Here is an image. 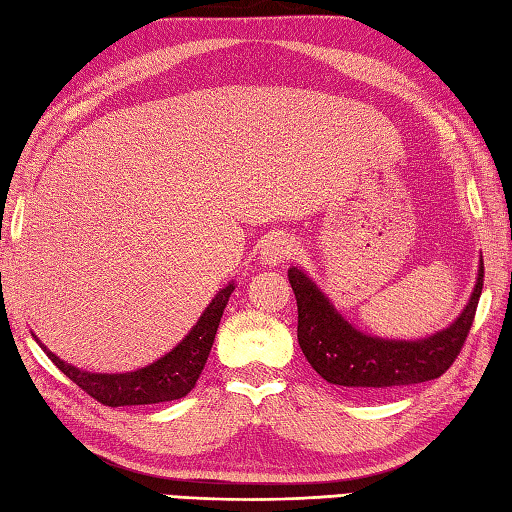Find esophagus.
<instances>
[{"label": "esophagus", "mask_w": 512, "mask_h": 512, "mask_svg": "<svg viewBox=\"0 0 512 512\" xmlns=\"http://www.w3.org/2000/svg\"><path fill=\"white\" fill-rule=\"evenodd\" d=\"M292 254H294V240L285 234H272L263 243V249H260V258H263L267 265L287 263Z\"/></svg>", "instance_id": "esophagus-1"}]
</instances>
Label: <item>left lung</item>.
I'll return each mask as SVG.
<instances>
[{
  "instance_id": "left-lung-1",
  "label": "left lung",
  "mask_w": 512,
  "mask_h": 512,
  "mask_svg": "<svg viewBox=\"0 0 512 512\" xmlns=\"http://www.w3.org/2000/svg\"><path fill=\"white\" fill-rule=\"evenodd\" d=\"M287 278L298 305V345L327 383L354 390L401 388L439 379L455 363L475 321L484 260L466 310L448 330L423 341H383L354 330L301 269L292 267Z\"/></svg>"
}]
</instances>
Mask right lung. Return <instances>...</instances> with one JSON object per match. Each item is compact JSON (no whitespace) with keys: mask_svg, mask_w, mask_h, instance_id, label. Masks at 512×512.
<instances>
[{"mask_svg":"<svg viewBox=\"0 0 512 512\" xmlns=\"http://www.w3.org/2000/svg\"><path fill=\"white\" fill-rule=\"evenodd\" d=\"M231 292H234V285L220 289L218 296L209 303L205 314H202L198 318V323L191 327L185 341L178 343L169 354L162 356L156 363H151L147 368L136 372L91 374L60 361L53 352H48L42 343L40 345L44 347L46 356L57 365V368L69 376L75 385H80L89 397L104 403V406H147V403L176 401L191 392L202 368H205Z\"/></svg>","mask_w":512,"mask_h":512,"instance_id":"1","label":"right lung"}]
</instances>
